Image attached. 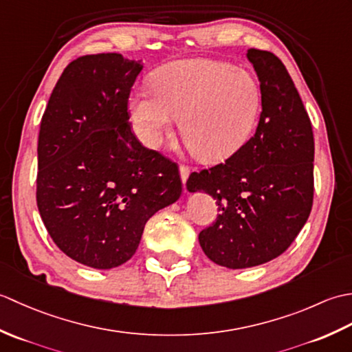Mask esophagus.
<instances>
[{
  "mask_svg": "<svg viewBox=\"0 0 352 352\" xmlns=\"http://www.w3.org/2000/svg\"><path fill=\"white\" fill-rule=\"evenodd\" d=\"M180 178H182V182H183V184L188 182V178H189V174H190V168L189 166H186V164H182L180 166Z\"/></svg>",
  "mask_w": 352,
  "mask_h": 352,
  "instance_id": "1",
  "label": "esophagus"
}]
</instances>
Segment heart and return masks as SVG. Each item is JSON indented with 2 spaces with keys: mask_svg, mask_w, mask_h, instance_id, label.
<instances>
[{
  "mask_svg": "<svg viewBox=\"0 0 352 352\" xmlns=\"http://www.w3.org/2000/svg\"><path fill=\"white\" fill-rule=\"evenodd\" d=\"M153 91H136L130 116L139 136L159 146L180 121V133L192 154L221 162L250 139L261 109V92L248 72L210 58H192L163 66L154 74Z\"/></svg>",
  "mask_w": 352,
  "mask_h": 352,
  "instance_id": "1",
  "label": "heart"
}]
</instances>
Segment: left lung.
<instances>
[{"label":"left lung","instance_id":"obj_1","mask_svg":"<svg viewBox=\"0 0 352 352\" xmlns=\"http://www.w3.org/2000/svg\"><path fill=\"white\" fill-rule=\"evenodd\" d=\"M261 92L257 130L226 163L192 172L186 188L216 199L219 214L199 233L213 263L263 265L286 251L313 206L315 140L311 122L286 66L269 51L248 50Z\"/></svg>","mask_w":352,"mask_h":352}]
</instances>
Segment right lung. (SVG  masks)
Returning a JSON list of instances; mask_svg holds the SVG:
<instances>
[{
	"label": "right lung",
	"mask_w": 352,
	"mask_h": 352,
	"mask_svg": "<svg viewBox=\"0 0 352 352\" xmlns=\"http://www.w3.org/2000/svg\"><path fill=\"white\" fill-rule=\"evenodd\" d=\"M144 65L78 57L52 89L37 142V208L66 256L111 269L136 252L146 221L182 195L178 166L131 133L129 96Z\"/></svg>",
	"instance_id": "right-lung-1"
}]
</instances>
